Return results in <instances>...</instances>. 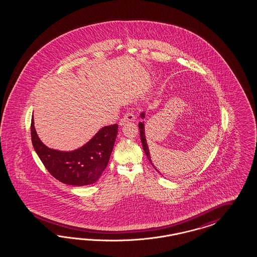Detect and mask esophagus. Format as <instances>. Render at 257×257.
I'll use <instances>...</instances> for the list:
<instances>
[{"label":"esophagus","instance_id":"34e87169","mask_svg":"<svg viewBox=\"0 0 257 257\" xmlns=\"http://www.w3.org/2000/svg\"><path fill=\"white\" fill-rule=\"evenodd\" d=\"M134 120H136V116L134 115V113H133V112H127V113L125 114L124 116H123V117L120 119L119 124L123 125L125 122L134 121Z\"/></svg>","mask_w":257,"mask_h":257}]
</instances>
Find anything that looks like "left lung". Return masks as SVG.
Masks as SVG:
<instances>
[{
    "label": "left lung",
    "instance_id": "obj_1",
    "mask_svg": "<svg viewBox=\"0 0 257 257\" xmlns=\"http://www.w3.org/2000/svg\"><path fill=\"white\" fill-rule=\"evenodd\" d=\"M145 116H146V113H145V111H143V112H141V113H140V117H141L142 119H144V118H145ZM139 127H140V139H141V142H142L143 150H144V152H145L146 156H147V157H148L150 163L152 164V165L155 167V165L153 164V162H152V159H151L150 150H149L148 144H147V140H146V136H145V125H144V121H140V123H139ZM155 169L156 170V167H155ZM156 171H157V170H156ZM158 172H159V171H158ZM159 173H160V172H159ZM160 174H161V173H160Z\"/></svg>",
    "mask_w": 257,
    "mask_h": 257
}]
</instances>
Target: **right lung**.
Returning <instances> with one entry per match:
<instances>
[{"mask_svg":"<svg viewBox=\"0 0 257 257\" xmlns=\"http://www.w3.org/2000/svg\"><path fill=\"white\" fill-rule=\"evenodd\" d=\"M117 124L101 128L85 145L73 151L47 147L37 134L32 117L33 147L48 171L66 185L83 187L94 184L108 164L117 135Z\"/></svg>","mask_w":257,"mask_h":257,"instance_id":"obj_1","label":"right lung"}]
</instances>
